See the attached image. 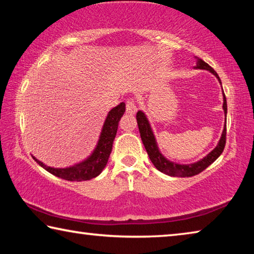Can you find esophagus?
Masks as SVG:
<instances>
[{
    "instance_id": "34e87169",
    "label": "esophagus",
    "mask_w": 254,
    "mask_h": 254,
    "mask_svg": "<svg viewBox=\"0 0 254 254\" xmlns=\"http://www.w3.org/2000/svg\"><path fill=\"white\" fill-rule=\"evenodd\" d=\"M137 111V107L135 102L133 100H128L127 101V113L128 114H135Z\"/></svg>"
}]
</instances>
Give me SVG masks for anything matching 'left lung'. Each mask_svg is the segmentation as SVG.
<instances>
[{"instance_id": "left-lung-1", "label": "left lung", "mask_w": 254, "mask_h": 254, "mask_svg": "<svg viewBox=\"0 0 254 254\" xmlns=\"http://www.w3.org/2000/svg\"><path fill=\"white\" fill-rule=\"evenodd\" d=\"M196 59H197V63L194 68H196V69H205V70H208L209 72H212L222 85L220 77H218V75L216 74V71H215L213 68L208 65V64H206L204 60H201L197 57ZM223 110H224V114H225V124H224V128H223L221 139L218 141L217 145L203 159H200V160L196 161L194 163H188V165H182V163L170 161L163 156L158 148L156 136L153 134V131L151 128V126H150L147 115H145L142 111H137L136 121H137V127H139L141 140H142L144 148L147 150L148 156L150 158V160H151V162L153 163V166L156 167L159 171H161V173L168 176H171V177H191V176L198 175L199 173H201V171L207 168L209 165H212V163L221 156L225 147L227 105H226V97L224 95V92H223Z\"/></svg>"}]
</instances>
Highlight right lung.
Instances as JSON below:
<instances>
[{"label":"right lung","instance_id":"add662e5","mask_svg":"<svg viewBox=\"0 0 254 254\" xmlns=\"http://www.w3.org/2000/svg\"><path fill=\"white\" fill-rule=\"evenodd\" d=\"M124 112H126V103L122 102L107 113L96 147L93 150L91 156H88L85 160L70 167H66V168H54V167L45 165L36 157L32 156V158L48 173L53 174L56 177L69 180V182H83V180L97 177L109 161L113 141L118 132L119 122L123 117Z\"/></svg>","mask_w":254,"mask_h":254}]
</instances>
